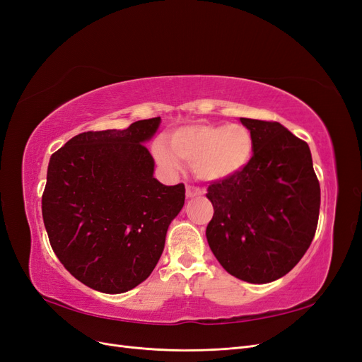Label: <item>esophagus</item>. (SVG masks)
Segmentation results:
<instances>
[{
  "mask_svg": "<svg viewBox=\"0 0 362 362\" xmlns=\"http://www.w3.org/2000/svg\"><path fill=\"white\" fill-rule=\"evenodd\" d=\"M204 192H202V189H199V187H196V185H187V187H185V194H187V198H196V196H201Z\"/></svg>",
  "mask_w": 362,
  "mask_h": 362,
  "instance_id": "esophagus-1",
  "label": "esophagus"
}]
</instances>
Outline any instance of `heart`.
<instances>
[{"label":"heart","instance_id":"obj_1","mask_svg":"<svg viewBox=\"0 0 362 362\" xmlns=\"http://www.w3.org/2000/svg\"><path fill=\"white\" fill-rule=\"evenodd\" d=\"M169 144L158 140L154 156L169 172H178L181 162L192 164L196 177L222 180L243 169L252 156V136L243 125L217 127L198 124L180 128L169 137Z\"/></svg>","mask_w":362,"mask_h":362}]
</instances>
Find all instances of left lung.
Instances as JSON below:
<instances>
[{
    "instance_id": "obj_1",
    "label": "left lung",
    "mask_w": 362,
    "mask_h": 362,
    "mask_svg": "<svg viewBox=\"0 0 362 362\" xmlns=\"http://www.w3.org/2000/svg\"><path fill=\"white\" fill-rule=\"evenodd\" d=\"M240 120L250 131L254 154L243 169L208 185L214 214L206 240L228 273L266 284L287 275L308 250L320 184L306 141L273 120Z\"/></svg>"
}]
</instances>
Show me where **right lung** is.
<instances>
[{
  "instance_id": "right-lung-1",
  "label": "right lung",
  "mask_w": 362,
  "mask_h": 362,
  "mask_svg": "<svg viewBox=\"0 0 362 362\" xmlns=\"http://www.w3.org/2000/svg\"><path fill=\"white\" fill-rule=\"evenodd\" d=\"M160 117L87 131L49 158L42 216L54 254L96 291L125 293L157 266L185 187L163 185L144 145Z\"/></svg>"
}]
</instances>
